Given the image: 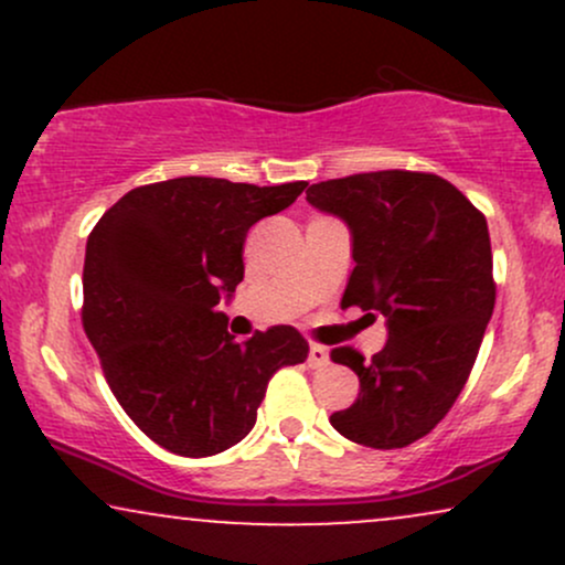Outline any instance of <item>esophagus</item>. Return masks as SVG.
Returning <instances> with one entry per match:
<instances>
[{"label": "esophagus", "mask_w": 565, "mask_h": 565, "mask_svg": "<svg viewBox=\"0 0 565 565\" xmlns=\"http://www.w3.org/2000/svg\"><path fill=\"white\" fill-rule=\"evenodd\" d=\"M308 364L313 369H321L329 364V350L323 345H310L308 350Z\"/></svg>", "instance_id": "34e87169"}]
</instances>
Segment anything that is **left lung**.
I'll use <instances>...</instances> for the list:
<instances>
[{
  "label": "left lung",
  "mask_w": 565,
  "mask_h": 565,
  "mask_svg": "<svg viewBox=\"0 0 565 565\" xmlns=\"http://www.w3.org/2000/svg\"><path fill=\"white\" fill-rule=\"evenodd\" d=\"M305 196L350 231L355 268L342 305L382 313L387 327L372 361L332 350L361 391L329 423L361 446L404 449L446 417L476 364L497 300L489 225L449 180L425 172L350 174Z\"/></svg>",
  "instance_id": "1"
}]
</instances>
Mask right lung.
Wrapping results in <instances>:
<instances>
[{"label": "right lung", "instance_id": "obj_1", "mask_svg": "<svg viewBox=\"0 0 565 565\" xmlns=\"http://www.w3.org/2000/svg\"><path fill=\"white\" fill-rule=\"evenodd\" d=\"M308 183L174 178L125 193L87 238L82 323L116 401L180 457H212L255 427L265 387L302 364L291 327L236 342L217 310L244 278V238Z\"/></svg>", "mask_w": 565, "mask_h": 565}]
</instances>
